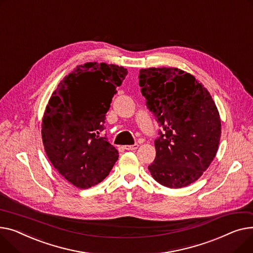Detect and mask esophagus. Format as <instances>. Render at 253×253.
<instances>
[{
  "instance_id": "obj_1",
  "label": "esophagus",
  "mask_w": 253,
  "mask_h": 253,
  "mask_svg": "<svg viewBox=\"0 0 253 253\" xmlns=\"http://www.w3.org/2000/svg\"><path fill=\"white\" fill-rule=\"evenodd\" d=\"M138 147H139L138 144H135V145H126V146H125V149H126V150H130V151H132V150L138 149Z\"/></svg>"
}]
</instances>
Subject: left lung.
Returning <instances> with one entry per match:
<instances>
[{"label": "left lung", "instance_id": "obj_1", "mask_svg": "<svg viewBox=\"0 0 253 253\" xmlns=\"http://www.w3.org/2000/svg\"><path fill=\"white\" fill-rule=\"evenodd\" d=\"M139 84L165 130L155 140L156 157L148 169L162 186L187 187L216 155L221 124L215 103L192 74L173 67L141 69Z\"/></svg>", "mask_w": 253, "mask_h": 253}]
</instances>
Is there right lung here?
<instances>
[{
	"label": "right lung",
	"mask_w": 253,
	"mask_h": 253,
	"mask_svg": "<svg viewBox=\"0 0 253 253\" xmlns=\"http://www.w3.org/2000/svg\"><path fill=\"white\" fill-rule=\"evenodd\" d=\"M127 70L114 64L79 65L58 84L44 110V151L64 179L80 189L91 188L109 174L118 151L100 137L112 97ZM85 85V90L79 87Z\"/></svg>",
	"instance_id": "1"
}]
</instances>
